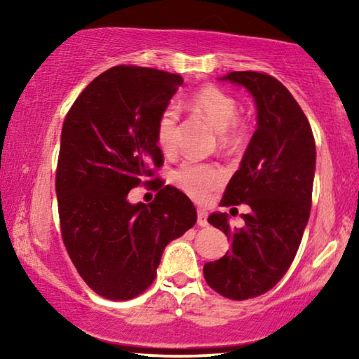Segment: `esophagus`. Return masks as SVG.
<instances>
[{
  "label": "esophagus",
  "instance_id": "esophagus-1",
  "mask_svg": "<svg viewBox=\"0 0 359 359\" xmlns=\"http://www.w3.org/2000/svg\"><path fill=\"white\" fill-rule=\"evenodd\" d=\"M198 225L199 227H208V212L203 209L198 210Z\"/></svg>",
  "mask_w": 359,
  "mask_h": 359
}]
</instances>
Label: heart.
<instances>
[{
  "label": "heart",
  "mask_w": 359,
  "mask_h": 359,
  "mask_svg": "<svg viewBox=\"0 0 359 359\" xmlns=\"http://www.w3.org/2000/svg\"><path fill=\"white\" fill-rule=\"evenodd\" d=\"M188 107L194 114L203 117L219 134V144L225 151L243 149L248 137V127L238 116V101L227 91L214 85L203 86L188 101ZM156 144L163 154L170 155L178 144V111L168 106L156 121ZM176 183L194 201L204 203L210 193L224 181V171L217 165L184 163L175 175Z\"/></svg>",
  "instance_id": "b5f03b06"
}]
</instances>
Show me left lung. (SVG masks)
Returning <instances> with one entry per match:
<instances>
[{
	"label": "left lung",
	"instance_id": "1",
	"mask_svg": "<svg viewBox=\"0 0 359 359\" xmlns=\"http://www.w3.org/2000/svg\"><path fill=\"white\" fill-rule=\"evenodd\" d=\"M219 80L243 86L257 106V130L220 203L248 204L252 212L240 229L230 227L229 214L209 215L232 245L204 264V278L220 296L245 301L276 286L296 257L311 215L316 142L301 106L276 78L232 72Z\"/></svg>",
	"mask_w": 359,
	"mask_h": 359
}]
</instances>
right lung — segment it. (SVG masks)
Returning a JSON list of instances; mask_svg holds the SVG:
<instances>
[{"instance_id": "add662e5", "label": "right lung", "mask_w": 359, "mask_h": 359, "mask_svg": "<svg viewBox=\"0 0 359 359\" xmlns=\"http://www.w3.org/2000/svg\"><path fill=\"white\" fill-rule=\"evenodd\" d=\"M183 85L173 73L109 68L88 85L62 127L55 191L62 238L76 271L100 296L127 301L154 283L161 255L198 220L173 186L147 206L128 191L154 176L163 155L156 121Z\"/></svg>"}]
</instances>
